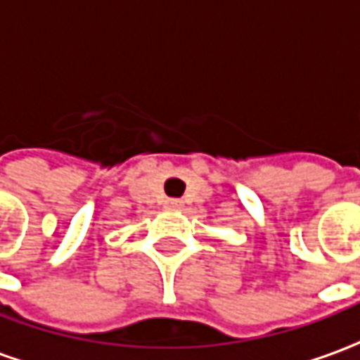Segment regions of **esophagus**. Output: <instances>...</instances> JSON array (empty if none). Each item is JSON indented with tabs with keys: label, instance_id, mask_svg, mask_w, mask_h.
I'll return each mask as SVG.
<instances>
[{
	"label": "esophagus",
	"instance_id": "1",
	"mask_svg": "<svg viewBox=\"0 0 360 360\" xmlns=\"http://www.w3.org/2000/svg\"><path fill=\"white\" fill-rule=\"evenodd\" d=\"M167 207H171V209H179V207H181V200L169 199V200H167Z\"/></svg>",
	"mask_w": 360,
	"mask_h": 360
}]
</instances>
